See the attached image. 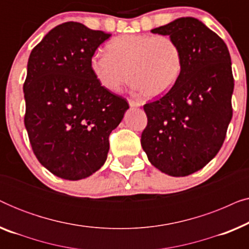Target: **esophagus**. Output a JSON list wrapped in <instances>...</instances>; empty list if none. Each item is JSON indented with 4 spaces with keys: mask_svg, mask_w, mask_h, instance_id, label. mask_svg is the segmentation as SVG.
<instances>
[{
    "mask_svg": "<svg viewBox=\"0 0 249 249\" xmlns=\"http://www.w3.org/2000/svg\"><path fill=\"white\" fill-rule=\"evenodd\" d=\"M128 103L131 107H141V105H142L141 102L135 101V100H128Z\"/></svg>",
    "mask_w": 249,
    "mask_h": 249,
    "instance_id": "obj_1",
    "label": "esophagus"
}]
</instances>
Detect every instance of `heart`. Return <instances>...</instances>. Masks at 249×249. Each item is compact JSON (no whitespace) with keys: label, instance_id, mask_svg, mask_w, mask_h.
Here are the masks:
<instances>
[{"label":"heart","instance_id":"heart-1","mask_svg":"<svg viewBox=\"0 0 249 249\" xmlns=\"http://www.w3.org/2000/svg\"><path fill=\"white\" fill-rule=\"evenodd\" d=\"M107 53L90 56L94 77L105 89L120 91L130 76L132 87L146 97L168 93L182 71V51L176 39L164 35L129 34L111 39Z\"/></svg>","mask_w":249,"mask_h":249}]
</instances>
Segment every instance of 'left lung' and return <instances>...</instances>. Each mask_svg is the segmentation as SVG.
I'll use <instances>...</instances> for the list:
<instances>
[{
	"label": "left lung",
	"instance_id": "obj_1",
	"mask_svg": "<svg viewBox=\"0 0 249 249\" xmlns=\"http://www.w3.org/2000/svg\"><path fill=\"white\" fill-rule=\"evenodd\" d=\"M152 33L178 42L183 66L175 86L144 105L147 125L141 142L156 169L186 177L204 168L226 138L234 86L230 53L221 37L192 17Z\"/></svg>",
	"mask_w": 249,
	"mask_h": 249
}]
</instances>
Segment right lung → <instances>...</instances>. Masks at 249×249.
<instances>
[{"mask_svg": "<svg viewBox=\"0 0 249 249\" xmlns=\"http://www.w3.org/2000/svg\"><path fill=\"white\" fill-rule=\"evenodd\" d=\"M110 36L64 22L29 55L25 127L37 160L59 178L80 180L101 169L108 136L129 108L125 98L101 86L89 67L90 56Z\"/></svg>", "mask_w": 249, "mask_h": 249, "instance_id": "right-lung-1", "label": "right lung"}]
</instances>
